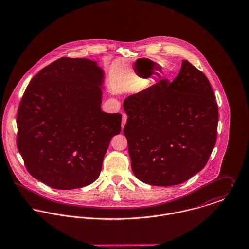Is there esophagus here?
<instances>
[{
  "instance_id": "1",
  "label": "esophagus",
  "mask_w": 249,
  "mask_h": 249,
  "mask_svg": "<svg viewBox=\"0 0 249 249\" xmlns=\"http://www.w3.org/2000/svg\"><path fill=\"white\" fill-rule=\"evenodd\" d=\"M127 118H128V115L126 113H122V123H121V128L123 130L125 124H126V121H127Z\"/></svg>"
}]
</instances>
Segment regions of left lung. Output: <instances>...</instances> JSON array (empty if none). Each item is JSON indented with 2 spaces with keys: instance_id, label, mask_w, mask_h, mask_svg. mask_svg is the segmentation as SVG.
I'll list each match as a JSON object with an SVG mask.
<instances>
[{
  "instance_id": "left-lung-1",
  "label": "left lung",
  "mask_w": 249,
  "mask_h": 249,
  "mask_svg": "<svg viewBox=\"0 0 249 249\" xmlns=\"http://www.w3.org/2000/svg\"><path fill=\"white\" fill-rule=\"evenodd\" d=\"M123 133L135 176L144 183H182L206 165L217 140L219 110L203 72L187 60L163 79L128 96Z\"/></svg>"
}]
</instances>
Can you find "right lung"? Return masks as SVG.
I'll use <instances>...</instances> for the list:
<instances>
[{"label": "right lung", "mask_w": 249, "mask_h": 249, "mask_svg": "<svg viewBox=\"0 0 249 249\" xmlns=\"http://www.w3.org/2000/svg\"><path fill=\"white\" fill-rule=\"evenodd\" d=\"M102 80L94 61L69 57L31 79L17 112V147L33 178L60 190L98 178L122 117L101 111Z\"/></svg>", "instance_id": "1"}]
</instances>
